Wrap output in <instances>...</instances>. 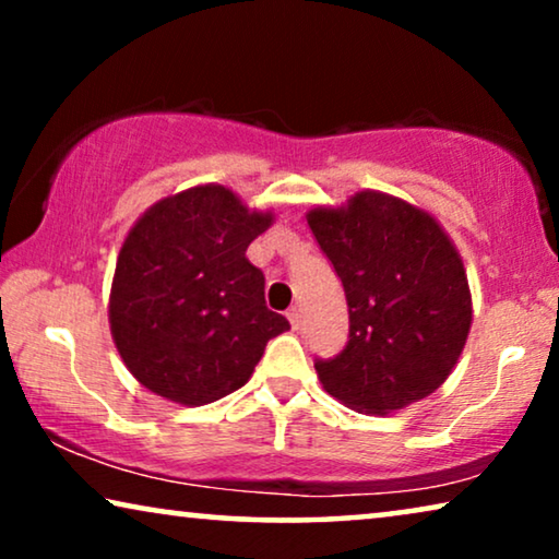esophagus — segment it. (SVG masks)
<instances>
[{"mask_svg":"<svg viewBox=\"0 0 559 559\" xmlns=\"http://www.w3.org/2000/svg\"><path fill=\"white\" fill-rule=\"evenodd\" d=\"M287 320H289V325H293V328H300V323H302V310L297 308V305H293V308L287 310Z\"/></svg>","mask_w":559,"mask_h":559,"instance_id":"34e87169","label":"esophagus"}]
</instances>
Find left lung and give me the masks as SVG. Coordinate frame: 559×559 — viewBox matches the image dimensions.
<instances>
[{"mask_svg": "<svg viewBox=\"0 0 559 559\" xmlns=\"http://www.w3.org/2000/svg\"><path fill=\"white\" fill-rule=\"evenodd\" d=\"M308 224L348 302V343L318 358L320 384L366 415L430 396L455 369L473 320L463 259L445 228L379 190L338 209L318 205Z\"/></svg>", "mask_w": 559, "mask_h": 559, "instance_id": "left-lung-1", "label": "left lung"}]
</instances>
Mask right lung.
I'll return each instance as SVG.
<instances>
[{
  "mask_svg": "<svg viewBox=\"0 0 559 559\" xmlns=\"http://www.w3.org/2000/svg\"><path fill=\"white\" fill-rule=\"evenodd\" d=\"M274 213L249 211L224 186L167 195L136 218L121 243L109 325L132 377L165 400L201 407L254 373L285 316L264 302V274L249 243Z\"/></svg>",
  "mask_w": 559,
  "mask_h": 559,
  "instance_id": "right-lung-1",
  "label": "right lung"
}]
</instances>
